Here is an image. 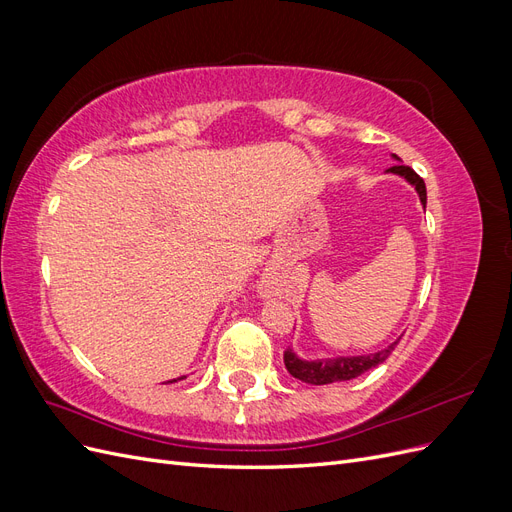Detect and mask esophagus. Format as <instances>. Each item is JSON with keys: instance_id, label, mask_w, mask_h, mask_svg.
<instances>
[{"instance_id": "obj_1", "label": "esophagus", "mask_w": 512, "mask_h": 512, "mask_svg": "<svg viewBox=\"0 0 512 512\" xmlns=\"http://www.w3.org/2000/svg\"><path fill=\"white\" fill-rule=\"evenodd\" d=\"M275 284V280H273V277H269V280H267V286H273Z\"/></svg>"}]
</instances>
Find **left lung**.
<instances>
[{"mask_svg": "<svg viewBox=\"0 0 512 512\" xmlns=\"http://www.w3.org/2000/svg\"><path fill=\"white\" fill-rule=\"evenodd\" d=\"M395 160H399L397 156H393ZM389 173L404 177L408 183L414 185V190L418 192V198H421L423 207L427 205V188L425 181L418 177L410 166L404 164H395L389 168ZM399 344L393 342L391 346H386L380 352L374 354H361V356H337V359H320V361H303L294 354L290 348L284 352V365L288 369V374L294 376L301 382L307 384H331V382H342V380H352L359 378L365 371L378 367L380 363H384L389 359V354L395 350V346Z\"/></svg>", "mask_w": 512, "mask_h": 512, "instance_id": "1", "label": "left lung"}]
</instances>
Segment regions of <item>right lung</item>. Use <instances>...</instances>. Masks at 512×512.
<instances>
[{
    "label": "right lung",
    "instance_id": "1",
    "mask_svg": "<svg viewBox=\"0 0 512 512\" xmlns=\"http://www.w3.org/2000/svg\"><path fill=\"white\" fill-rule=\"evenodd\" d=\"M183 378H185V376H181V378H177V380H183ZM177 380H170V382H177Z\"/></svg>",
    "mask_w": 512,
    "mask_h": 512
}]
</instances>
